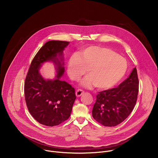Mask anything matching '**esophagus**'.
<instances>
[{
	"instance_id": "esophagus-1",
	"label": "esophagus",
	"mask_w": 158,
	"mask_h": 158,
	"mask_svg": "<svg viewBox=\"0 0 158 158\" xmlns=\"http://www.w3.org/2000/svg\"><path fill=\"white\" fill-rule=\"evenodd\" d=\"M84 93V91H82V89H78L76 91V96L77 97H80L81 96H82L83 94Z\"/></svg>"
}]
</instances>
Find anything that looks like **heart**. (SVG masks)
Returning a JSON list of instances; mask_svg holds the SVG:
<instances>
[{
  "instance_id": "b5f03b06",
  "label": "heart",
  "mask_w": 158,
  "mask_h": 158,
  "mask_svg": "<svg viewBox=\"0 0 158 158\" xmlns=\"http://www.w3.org/2000/svg\"><path fill=\"white\" fill-rule=\"evenodd\" d=\"M127 69L125 58L109 48L99 46L89 47L79 56L73 55L67 64V73L71 79L79 81L87 71L89 76L83 80L82 85L87 88L95 85L101 90L116 85Z\"/></svg>"
}]
</instances>
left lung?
Returning <instances> with one entry per match:
<instances>
[{
	"mask_svg": "<svg viewBox=\"0 0 158 158\" xmlns=\"http://www.w3.org/2000/svg\"><path fill=\"white\" fill-rule=\"evenodd\" d=\"M139 80L136 67L117 87L99 92L92 111L94 119L104 126H116L131 114L137 101Z\"/></svg>",
	"mask_w": 158,
	"mask_h": 158,
	"instance_id": "left-lung-1",
	"label": "left lung"
}]
</instances>
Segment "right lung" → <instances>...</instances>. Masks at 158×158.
<instances>
[{
	"label": "right lung",
	"instance_id": "obj_1",
	"mask_svg": "<svg viewBox=\"0 0 158 158\" xmlns=\"http://www.w3.org/2000/svg\"><path fill=\"white\" fill-rule=\"evenodd\" d=\"M69 42L50 40L40 49L33 59L24 84L28 110L40 124L57 126L68 119L76 99L75 89L61 80L64 73L63 51ZM52 61L57 74L54 80H45L39 69L43 64Z\"/></svg>",
	"mask_w": 158,
	"mask_h": 158
}]
</instances>
